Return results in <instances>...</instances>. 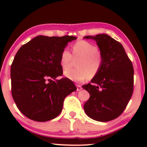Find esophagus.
<instances>
[{
  "mask_svg": "<svg viewBox=\"0 0 147 147\" xmlns=\"http://www.w3.org/2000/svg\"><path fill=\"white\" fill-rule=\"evenodd\" d=\"M82 89V87L80 85H77V90L80 91Z\"/></svg>",
  "mask_w": 147,
  "mask_h": 147,
  "instance_id": "obj_1",
  "label": "esophagus"
}]
</instances>
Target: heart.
Returning <instances> with one entry per match:
<instances>
[{"label": "heart", "instance_id": "b5f03b06", "mask_svg": "<svg viewBox=\"0 0 147 147\" xmlns=\"http://www.w3.org/2000/svg\"><path fill=\"white\" fill-rule=\"evenodd\" d=\"M72 55L68 49L62 50L60 56V65L63 70L72 66L74 59H78L77 68L64 72L66 78L75 82H82L88 78H93L102 66L103 59L95 45L86 41H79L72 45Z\"/></svg>", "mask_w": 147, "mask_h": 147}]
</instances>
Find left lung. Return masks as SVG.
I'll list each match as a JSON object with an SVG mask.
<instances>
[{
	"mask_svg": "<svg viewBox=\"0 0 147 147\" xmlns=\"http://www.w3.org/2000/svg\"><path fill=\"white\" fill-rule=\"evenodd\" d=\"M95 40L103 59L99 73L82 88L90 94L84 106L86 114L94 120L109 122L126 109L133 91V67L124 48L106 34L86 36Z\"/></svg>",
	"mask_w": 147,
	"mask_h": 147,
	"instance_id": "left-lung-1",
	"label": "left lung"
}]
</instances>
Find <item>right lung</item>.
<instances>
[{"instance_id":"obj_1","label":"right lung","mask_w":147,"mask_h":147,"mask_svg":"<svg viewBox=\"0 0 147 147\" xmlns=\"http://www.w3.org/2000/svg\"><path fill=\"white\" fill-rule=\"evenodd\" d=\"M73 36H38L22 45L11 65V95L19 111L30 119L46 122L61 113L66 96L77 88L62 75L60 56Z\"/></svg>"}]
</instances>
